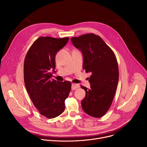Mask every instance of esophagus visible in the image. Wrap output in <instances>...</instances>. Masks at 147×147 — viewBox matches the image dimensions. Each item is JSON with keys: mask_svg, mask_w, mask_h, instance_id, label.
Returning <instances> with one entry per match:
<instances>
[{"mask_svg": "<svg viewBox=\"0 0 147 147\" xmlns=\"http://www.w3.org/2000/svg\"><path fill=\"white\" fill-rule=\"evenodd\" d=\"M80 87V85L79 84H71V90H76L77 88H79Z\"/></svg>", "mask_w": 147, "mask_h": 147, "instance_id": "1", "label": "esophagus"}]
</instances>
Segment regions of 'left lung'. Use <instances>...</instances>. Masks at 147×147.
Listing matches in <instances>:
<instances>
[{
	"mask_svg": "<svg viewBox=\"0 0 147 147\" xmlns=\"http://www.w3.org/2000/svg\"><path fill=\"white\" fill-rule=\"evenodd\" d=\"M83 56V69L91 72L90 89L81 101L83 111L94 117L105 115L112 103L119 81L117 59L112 50L98 35L87 34L71 38Z\"/></svg>",
	"mask_w": 147,
	"mask_h": 147,
	"instance_id": "1",
	"label": "left lung"
}]
</instances>
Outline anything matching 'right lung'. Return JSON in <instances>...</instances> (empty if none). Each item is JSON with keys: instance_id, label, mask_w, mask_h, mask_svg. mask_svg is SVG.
<instances>
[{"instance_id": "1", "label": "right lung", "mask_w": 147, "mask_h": 147, "mask_svg": "<svg viewBox=\"0 0 147 147\" xmlns=\"http://www.w3.org/2000/svg\"><path fill=\"white\" fill-rule=\"evenodd\" d=\"M69 38H38L29 49L24 60L25 86L35 108L40 115L55 118L64 112L65 101L71 90L70 81L51 80L55 73V56Z\"/></svg>"}]
</instances>
